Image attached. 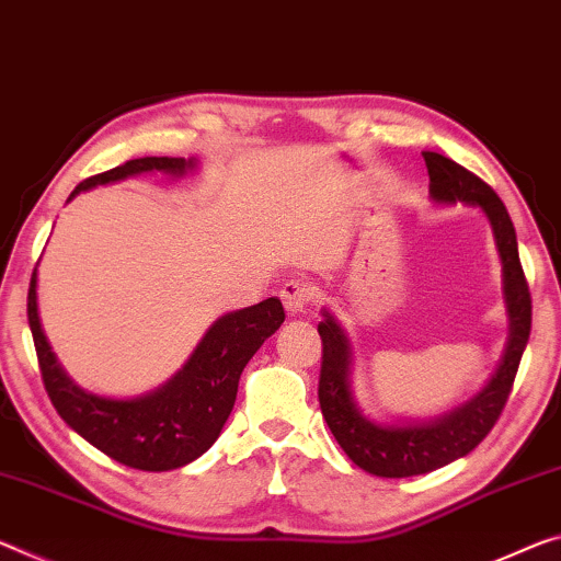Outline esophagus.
I'll list each match as a JSON object with an SVG mask.
<instances>
[{
    "mask_svg": "<svg viewBox=\"0 0 561 561\" xmlns=\"http://www.w3.org/2000/svg\"><path fill=\"white\" fill-rule=\"evenodd\" d=\"M279 297L284 301V309H287L289 314H299L314 301V284L307 279H289L282 287Z\"/></svg>",
    "mask_w": 561,
    "mask_h": 561,
    "instance_id": "obj_1",
    "label": "esophagus"
}]
</instances>
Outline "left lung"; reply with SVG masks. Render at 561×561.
<instances>
[{
	"label": "left lung",
	"mask_w": 561,
	"mask_h": 561,
	"mask_svg": "<svg viewBox=\"0 0 561 561\" xmlns=\"http://www.w3.org/2000/svg\"><path fill=\"white\" fill-rule=\"evenodd\" d=\"M426 172H430V194L437 202H467L479 204L492 221L496 247L504 264V295L510 309L512 336L506 346L502 367L489 381L482 394L472 402L455 409L442 420L407 426H379L364 420L350 392V344L332 317L319 324L322 336V371H319V407L340 442L344 455L364 472L399 479L426 474L449 461L465 457L482 442L504 412L512 394L524 346L531 332V295L524 277L517 232L496 192L477 174L469 172L449 157L424 152Z\"/></svg>",
	"instance_id": "1"
}]
</instances>
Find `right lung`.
I'll return each mask as SVG.
<instances>
[{
    "mask_svg": "<svg viewBox=\"0 0 561 561\" xmlns=\"http://www.w3.org/2000/svg\"><path fill=\"white\" fill-rule=\"evenodd\" d=\"M194 167L184 157H139L110 172L79 182L69 199L94 184L124 180L139 172L182 174ZM26 317L34 350H37L44 389L57 414L92 447L124 467L141 472H167L190 465L217 442L221 426L232 412L239 377L264 340L284 322V307L277 297L221 317L209 329L192 359L174 379L157 392L139 399H106L87 394L72 385L51 354L37 314V270L32 272Z\"/></svg>",
    "mask_w": 561,
    "mask_h": 561,
    "instance_id": "obj_1",
    "label": "right lung"
}]
</instances>
